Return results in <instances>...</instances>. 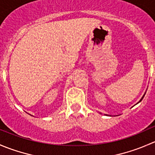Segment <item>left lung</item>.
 <instances>
[{"label": "left lung", "instance_id": "obj_1", "mask_svg": "<svg viewBox=\"0 0 155 155\" xmlns=\"http://www.w3.org/2000/svg\"><path fill=\"white\" fill-rule=\"evenodd\" d=\"M145 94H145H143V97H142V98H141V99H140V101H139V102H138V103H137V104H139V103H140V102H141V101H142V100H143V97H144ZM101 114H102V113H101ZM104 115H109V116H111V115H107V114H104Z\"/></svg>", "mask_w": 155, "mask_h": 155}]
</instances>
